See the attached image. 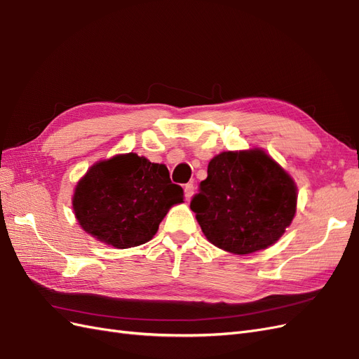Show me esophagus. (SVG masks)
<instances>
[{
	"label": "esophagus",
	"mask_w": 359,
	"mask_h": 359,
	"mask_svg": "<svg viewBox=\"0 0 359 359\" xmlns=\"http://www.w3.org/2000/svg\"><path fill=\"white\" fill-rule=\"evenodd\" d=\"M194 184L192 183H187L184 184V196H187V200H191L192 195H194Z\"/></svg>",
	"instance_id": "obj_1"
}]
</instances>
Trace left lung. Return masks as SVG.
Wrapping results in <instances>:
<instances>
[{
	"instance_id": "obj_1",
	"label": "left lung",
	"mask_w": 359,
	"mask_h": 359,
	"mask_svg": "<svg viewBox=\"0 0 359 359\" xmlns=\"http://www.w3.org/2000/svg\"><path fill=\"white\" fill-rule=\"evenodd\" d=\"M294 180L262 150L222 152L207 167V179L191 200L204 236L237 255L271 246L292 222Z\"/></svg>"
}]
</instances>
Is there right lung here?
<instances>
[{"instance_id":"obj_1","label":"right lung","mask_w":359,"mask_h":359,"mask_svg":"<svg viewBox=\"0 0 359 359\" xmlns=\"http://www.w3.org/2000/svg\"><path fill=\"white\" fill-rule=\"evenodd\" d=\"M183 189L164 164L126 154L92 165L77 183L73 209L88 234L113 248L128 249L152 238Z\"/></svg>"}]
</instances>
